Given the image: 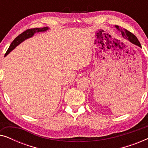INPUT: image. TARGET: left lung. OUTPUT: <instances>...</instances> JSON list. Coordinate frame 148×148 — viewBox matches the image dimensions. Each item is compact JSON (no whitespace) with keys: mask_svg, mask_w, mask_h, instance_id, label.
Segmentation results:
<instances>
[{"mask_svg":"<svg viewBox=\"0 0 148 148\" xmlns=\"http://www.w3.org/2000/svg\"><path fill=\"white\" fill-rule=\"evenodd\" d=\"M117 29L119 30H120L121 34H122V36L123 37L125 38V39H127L130 41L131 43L135 44V45H137L139 47H141V44H140V42H139V40H137V38L136 36H135L134 34L131 33V32H129L128 30L125 29H122L121 27H119L118 25H116L115 26Z\"/></svg>","mask_w":148,"mask_h":148,"instance_id":"1","label":"left lung"}]
</instances>
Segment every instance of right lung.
Wrapping results in <instances>:
<instances>
[{
	"label": "right lung",
	"mask_w": 148,
	"mask_h": 148,
	"mask_svg": "<svg viewBox=\"0 0 148 148\" xmlns=\"http://www.w3.org/2000/svg\"><path fill=\"white\" fill-rule=\"evenodd\" d=\"M48 29V28L47 27H45L42 28H32V29H28L27 30H25V31H24L23 33L19 34L17 37H16L15 39L11 42L9 48H8L7 51L6 52L5 56H7V54L11 51V50H13L14 48H15L17 46L19 45L21 42L24 41V40L26 39H27V38H31L32 36H33L34 34H35L36 32H44L46 31V30H47Z\"/></svg>",
	"instance_id": "add662e5"
}]
</instances>
